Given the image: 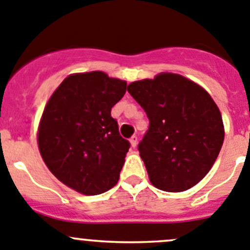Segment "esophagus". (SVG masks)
<instances>
[{"instance_id":"34e87169","label":"esophagus","mask_w":250,"mask_h":250,"mask_svg":"<svg viewBox=\"0 0 250 250\" xmlns=\"http://www.w3.org/2000/svg\"><path fill=\"white\" fill-rule=\"evenodd\" d=\"M129 142H130V146H132L133 148H136L137 144H138V137H137V136H133L132 138L129 139Z\"/></svg>"}]
</instances>
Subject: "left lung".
Segmentation results:
<instances>
[{"mask_svg": "<svg viewBox=\"0 0 250 250\" xmlns=\"http://www.w3.org/2000/svg\"><path fill=\"white\" fill-rule=\"evenodd\" d=\"M127 90L149 120L138 150L150 183L167 192L185 191L200 183L225 139L222 116L212 97L176 74L136 81Z\"/></svg>", "mask_w": 250, "mask_h": 250, "instance_id": "obj_1", "label": "left lung"}]
</instances>
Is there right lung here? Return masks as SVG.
I'll return each instance as SVG.
<instances>
[{
    "instance_id": "add662e5",
    "label": "right lung",
    "mask_w": 250,
    "mask_h": 250,
    "mask_svg": "<svg viewBox=\"0 0 250 250\" xmlns=\"http://www.w3.org/2000/svg\"><path fill=\"white\" fill-rule=\"evenodd\" d=\"M125 81L102 71L70 75L51 95L38 132L39 151L53 174L85 195L117 184L130 144L122 138L111 109Z\"/></svg>"
}]
</instances>
